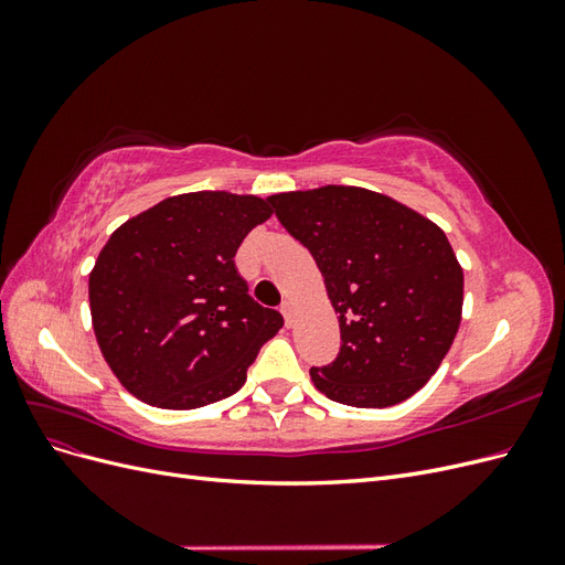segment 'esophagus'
<instances>
[{
  "mask_svg": "<svg viewBox=\"0 0 565 565\" xmlns=\"http://www.w3.org/2000/svg\"><path fill=\"white\" fill-rule=\"evenodd\" d=\"M280 311H282L285 322H287V324H292V320H295V303H292V301H282Z\"/></svg>",
  "mask_w": 565,
  "mask_h": 565,
  "instance_id": "1",
  "label": "esophagus"
}]
</instances>
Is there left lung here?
Listing matches in <instances>:
<instances>
[{
    "label": "left lung",
    "instance_id": "obj_1",
    "mask_svg": "<svg viewBox=\"0 0 565 565\" xmlns=\"http://www.w3.org/2000/svg\"><path fill=\"white\" fill-rule=\"evenodd\" d=\"M285 231L316 259L341 347L311 367L330 401L388 407L417 393L450 351L461 320L465 273L434 221L355 185L268 198Z\"/></svg>",
    "mask_w": 565,
    "mask_h": 565
}]
</instances>
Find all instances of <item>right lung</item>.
<instances>
[{"label":"right lung","mask_w":565,"mask_h":565,"mask_svg":"<svg viewBox=\"0 0 565 565\" xmlns=\"http://www.w3.org/2000/svg\"><path fill=\"white\" fill-rule=\"evenodd\" d=\"M273 214L256 195L167 198L119 226L89 273L94 334L131 396L164 409L228 398L282 328L247 295L233 256Z\"/></svg>","instance_id":"right-lung-1"}]
</instances>
